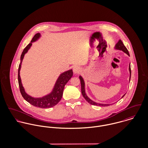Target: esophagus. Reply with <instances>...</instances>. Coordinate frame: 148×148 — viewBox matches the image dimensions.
Wrapping results in <instances>:
<instances>
[{"label":"esophagus","mask_w":148,"mask_h":148,"mask_svg":"<svg viewBox=\"0 0 148 148\" xmlns=\"http://www.w3.org/2000/svg\"><path fill=\"white\" fill-rule=\"evenodd\" d=\"M73 72L75 74H79L81 72V71H82V69L80 66H75L73 67Z\"/></svg>","instance_id":"obj_1"}]
</instances>
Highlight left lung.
Segmentation results:
<instances>
[{"label":"left lung","mask_w":148,"mask_h":148,"mask_svg":"<svg viewBox=\"0 0 148 148\" xmlns=\"http://www.w3.org/2000/svg\"><path fill=\"white\" fill-rule=\"evenodd\" d=\"M114 49H117V50H120V51H123L124 53H127L128 56H129V52L127 49V48L125 47V46L124 45V44H123V42L121 40H119V42L116 43V44L114 46ZM129 82L130 80V77H131V69H130V63H129ZM79 79L80 80V82H81V86H82V93L83 96V97H84L85 99L86 100V101L89 103L91 105H93V106H110L111 104H103V103H96L94 101H93L92 100H91L86 94L85 92V84L84 80L83 78V77L82 76H79ZM126 94V93H125ZM125 94H124L121 99H122L125 95Z\"/></svg>","instance_id":"8db88e82"}]
</instances>
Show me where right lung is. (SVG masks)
<instances>
[{
    "mask_svg": "<svg viewBox=\"0 0 148 148\" xmlns=\"http://www.w3.org/2000/svg\"><path fill=\"white\" fill-rule=\"evenodd\" d=\"M40 37L41 35L40 33L36 34L32 38L31 42L28 44L27 46L24 49L21 53V63L19 64L18 69V83L21 95L23 97L27 102H28L31 105L38 108H48L56 106L60 101L63 96L64 86L72 77L73 71L72 69H69L68 71L62 73L56 80L51 92L42 97H34L25 92L24 88L23 87L22 84L21 77L20 76L21 63L25 54H26L28 50L31 48V47L32 45V42L38 41L40 38Z\"/></svg>",
    "mask_w": 148,
    "mask_h": 148,
    "instance_id": "add662e5",
    "label": "right lung"
}]
</instances>
